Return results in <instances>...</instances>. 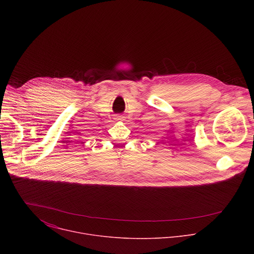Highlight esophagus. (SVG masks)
<instances>
[{
  "instance_id": "esophagus-1",
  "label": "esophagus",
  "mask_w": 254,
  "mask_h": 254,
  "mask_svg": "<svg viewBox=\"0 0 254 254\" xmlns=\"http://www.w3.org/2000/svg\"><path fill=\"white\" fill-rule=\"evenodd\" d=\"M115 120H116V121H122V120H123V116H121V115H116V116H115Z\"/></svg>"
}]
</instances>
